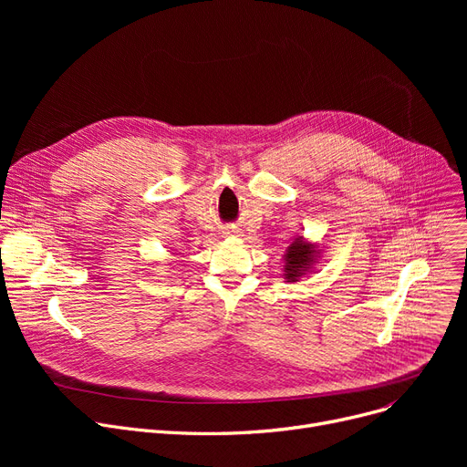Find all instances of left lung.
Here are the masks:
<instances>
[{"instance_id":"obj_1","label":"left lung","mask_w":467,"mask_h":467,"mask_svg":"<svg viewBox=\"0 0 467 467\" xmlns=\"http://www.w3.org/2000/svg\"><path fill=\"white\" fill-rule=\"evenodd\" d=\"M320 257H322L320 244L312 242L305 236L293 238L282 259L284 261L282 278L287 284L301 282V278L316 273V265L320 263Z\"/></svg>"}]
</instances>
